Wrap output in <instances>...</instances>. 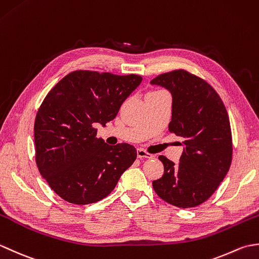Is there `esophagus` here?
<instances>
[{
	"mask_svg": "<svg viewBox=\"0 0 259 259\" xmlns=\"http://www.w3.org/2000/svg\"><path fill=\"white\" fill-rule=\"evenodd\" d=\"M137 156H138V158H140V159H144V158L151 159V158H153V155H151V153H149V152L145 151L144 149H141V148H139V149L137 150Z\"/></svg>",
	"mask_w": 259,
	"mask_h": 259,
	"instance_id": "obj_1",
	"label": "esophagus"
}]
</instances>
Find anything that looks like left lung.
<instances>
[{"mask_svg":"<svg viewBox=\"0 0 259 259\" xmlns=\"http://www.w3.org/2000/svg\"><path fill=\"white\" fill-rule=\"evenodd\" d=\"M172 96L169 131L184 139V152L175 163L159 156L163 163L161 178L152 181L157 195L179 208L199 206L218 188L232 163V130L221 97L208 84L185 70L156 76Z\"/></svg>","mask_w":259,"mask_h":259,"instance_id":"8db88e82","label":"left lung"}]
</instances>
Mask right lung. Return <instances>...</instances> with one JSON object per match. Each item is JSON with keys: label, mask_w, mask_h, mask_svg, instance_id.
I'll list each match as a JSON object with an SVG mask.
<instances>
[{"label": "right lung", "mask_w": 259, "mask_h": 259, "mask_svg": "<svg viewBox=\"0 0 259 259\" xmlns=\"http://www.w3.org/2000/svg\"><path fill=\"white\" fill-rule=\"evenodd\" d=\"M140 75L79 70L48 93L34 123L35 160L56 194L75 205L103 199L137 158L129 144L109 146L97 138L141 83Z\"/></svg>", "instance_id": "right-lung-1"}]
</instances>
